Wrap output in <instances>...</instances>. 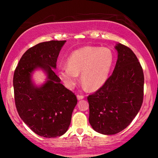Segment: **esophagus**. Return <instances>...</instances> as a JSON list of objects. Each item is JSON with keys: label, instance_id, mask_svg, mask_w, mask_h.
Segmentation results:
<instances>
[{"label": "esophagus", "instance_id": "34e87169", "mask_svg": "<svg viewBox=\"0 0 158 158\" xmlns=\"http://www.w3.org/2000/svg\"><path fill=\"white\" fill-rule=\"evenodd\" d=\"M77 99H78L79 100H82V99H84V95H77Z\"/></svg>", "mask_w": 158, "mask_h": 158}]
</instances>
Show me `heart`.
Masks as SVG:
<instances>
[{
	"mask_svg": "<svg viewBox=\"0 0 158 158\" xmlns=\"http://www.w3.org/2000/svg\"><path fill=\"white\" fill-rule=\"evenodd\" d=\"M114 62V55L108 48L84 47L69 56L67 66L60 68L58 75L69 89H73L79 80L85 87L95 90L105 84Z\"/></svg>",
	"mask_w": 158,
	"mask_h": 158,
	"instance_id": "heart-1",
	"label": "heart"
}]
</instances>
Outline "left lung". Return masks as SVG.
Segmentation results:
<instances>
[{"label":"left lung","instance_id":"8db88e82","mask_svg":"<svg viewBox=\"0 0 158 158\" xmlns=\"http://www.w3.org/2000/svg\"><path fill=\"white\" fill-rule=\"evenodd\" d=\"M118 59L102 86L88 96L89 123L103 135H115L126 128L143 103L144 76L136 55L121 43L115 47Z\"/></svg>","mask_w":158,"mask_h":158}]
</instances>
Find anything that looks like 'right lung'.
Masks as SVG:
<instances>
[{"label":"right lung","instance_id":"obj_1","mask_svg":"<svg viewBox=\"0 0 158 158\" xmlns=\"http://www.w3.org/2000/svg\"><path fill=\"white\" fill-rule=\"evenodd\" d=\"M65 40L41 42L28 49L21 58L13 77L15 105L22 121L41 137L54 138L65 134L70 125L77 99L60 84L53 71ZM41 68L48 80L41 87L31 81L32 72Z\"/></svg>","mask_w":158,"mask_h":158}]
</instances>
